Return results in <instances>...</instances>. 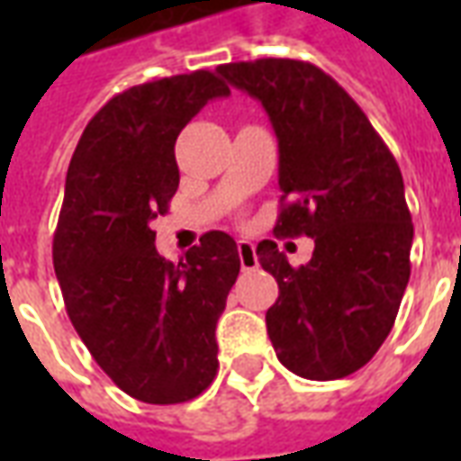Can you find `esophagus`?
Returning a JSON list of instances; mask_svg holds the SVG:
<instances>
[{"label":"esophagus","instance_id":"esophagus-1","mask_svg":"<svg viewBox=\"0 0 461 461\" xmlns=\"http://www.w3.org/2000/svg\"><path fill=\"white\" fill-rule=\"evenodd\" d=\"M237 251H240V261H241V269L251 271L259 267V259H257V249H254V244L247 240L237 241Z\"/></svg>","mask_w":461,"mask_h":461}]
</instances>
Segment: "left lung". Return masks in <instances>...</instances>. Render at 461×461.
<instances>
[{
	"label": "left lung",
	"mask_w": 461,
	"mask_h": 461,
	"mask_svg": "<svg viewBox=\"0 0 461 461\" xmlns=\"http://www.w3.org/2000/svg\"><path fill=\"white\" fill-rule=\"evenodd\" d=\"M217 74L257 98L279 140L274 231L313 240L294 269L276 241L257 257L279 284L271 346L291 373L336 380L375 356L410 281L412 217L393 152L360 105L319 66L294 59L224 64Z\"/></svg>",
	"instance_id": "1"
}]
</instances>
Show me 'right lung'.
<instances>
[{
  "label": "right lung",
  "mask_w": 461,
  "mask_h": 461,
  "mask_svg": "<svg viewBox=\"0 0 461 461\" xmlns=\"http://www.w3.org/2000/svg\"><path fill=\"white\" fill-rule=\"evenodd\" d=\"M230 88L210 71L113 95L86 125L66 172L54 269L86 348L122 393L187 402L217 375L214 329L240 276L237 241L202 234L185 261L155 249V217L180 185L175 140Z\"/></svg>",
  "instance_id": "right-lung-1"
}]
</instances>
